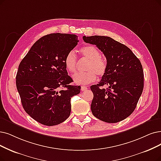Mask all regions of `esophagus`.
<instances>
[{
	"label": "esophagus",
	"mask_w": 161,
	"mask_h": 161,
	"mask_svg": "<svg viewBox=\"0 0 161 161\" xmlns=\"http://www.w3.org/2000/svg\"><path fill=\"white\" fill-rule=\"evenodd\" d=\"M87 89H88V87L86 86H81V91H86Z\"/></svg>",
	"instance_id": "34e87169"
}]
</instances>
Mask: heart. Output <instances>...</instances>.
Here are the masks:
<instances>
[{
    "instance_id": "1",
    "label": "heart",
    "mask_w": 161,
    "mask_h": 161,
    "mask_svg": "<svg viewBox=\"0 0 161 161\" xmlns=\"http://www.w3.org/2000/svg\"><path fill=\"white\" fill-rule=\"evenodd\" d=\"M81 55L88 60L85 73H75L73 79L76 84L87 85L94 82L98 76L104 75L106 71L107 63L104 58L100 56V52L97 47L92 45H88L80 49ZM65 65L70 73H74L76 69L77 58L74 51H70L65 58Z\"/></svg>"
}]
</instances>
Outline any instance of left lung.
Masks as SVG:
<instances>
[{
	"label": "left lung",
	"instance_id": "left-lung-1",
	"mask_svg": "<svg viewBox=\"0 0 161 161\" xmlns=\"http://www.w3.org/2000/svg\"><path fill=\"white\" fill-rule=\"evenodd\" d=\"M86 43L96 45L105 55L107 69L98 84L91 86L94 97V116L107 123L127 118L136 108L144 86L142 65L131 50L108 36H83ZM107 85L106 89L101 87Z\"/></svg>",
	"mask_w": 161,
	"mask_h": 161
}]
</instances>
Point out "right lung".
Wrapping results in <instances>:
<instances>
[{"instance_id": "obj_1", "label": "right lung", "mask_w": 161, "mask_h": 161, "mask_svg": "<svg viewBox=\"0 0 161 161\" xmlns=\"http://www.w3.org/2000/svg\"><path fill=\"white\" fill-rule=\"evenodd\" d=\"M77 36L51 34L32 46L20 62L16 77L22 106L39 123L52 126L66 120L71 110L70 98L80 92L65 65L67 54L78 44Z\"/></svg>"}]
</instances>
